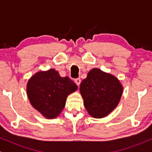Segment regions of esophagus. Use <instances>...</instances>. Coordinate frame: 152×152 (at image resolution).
<instances>
[{"label": "esophagus", "instance_id": "esophagus-1", "mask_svg": "<svg viewBox=\"0 0 152 152\" xmlns=\"http://www.w3.org/2000/svg\"><path fill=\"white\" fill-rule=\"evenodd\" d=\"M75 83H76V85L78 86L80 85V83H81V79H80L79 78H76V79H75Z\"/></svg>", "mask_w": 152, "mask_h": 152}]
</instances>
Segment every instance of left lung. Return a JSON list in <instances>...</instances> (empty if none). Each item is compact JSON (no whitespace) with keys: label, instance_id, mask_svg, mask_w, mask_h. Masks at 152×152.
<instances>
[{"label":"left lung","instance_id":"obj_1","mask_svg":"<svg viewBox=\"0 0 152 152\" xmlns=\"http://www.w3.org/2000/svg\"><path fill=\"white\" fill-rule=\"evenodd\" d=\"M79 89L87 112L96 118L108 116L118 106L123 94L119 80L97 68L88 73Z\"/></svg>","mask_w":152,"mask_h":152}]
</instances>
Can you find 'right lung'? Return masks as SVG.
I'll list each match as a JSON object with an SVG mask.
<instances>
[{"mask_svg":"<svg viewBox=\"0 0 152 152\" xmlns=\"http://www.w3.org/2000/svg\"><path fill=\"white\" fill-rule=\"evenodd\" d=\"M78 86L69 77H61L51 69L36 73L26 86L28 98L31 105L48 119L58 117L66 105L69 94Z\"/></svg>","mask_w":152,"mask_h":152,"instance_id":"1","label":"right lung"}]
</instances>
